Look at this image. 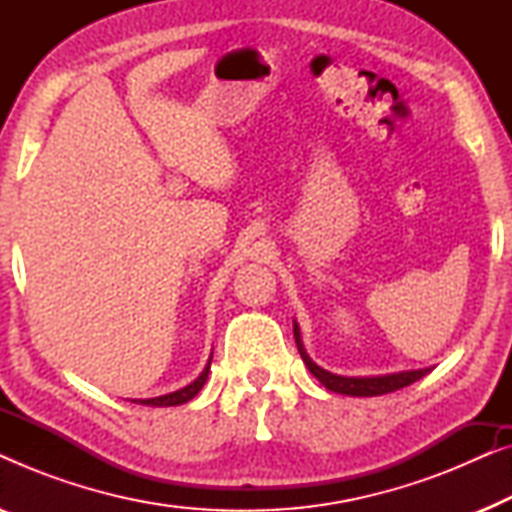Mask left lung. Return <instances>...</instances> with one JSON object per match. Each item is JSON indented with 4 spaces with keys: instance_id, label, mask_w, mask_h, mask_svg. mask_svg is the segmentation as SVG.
<instances>
[{
    "instance_id": "obj_1",
    "label": "left lung",
    "mask_w": 512,
    "mask_h": 512,
    "mask_svg": "<svg viewBox=\"0 0 512 512\" xmlns=\"http://www.w3.org/2000/svg\"><path fill=\"white\" fill-rule=\"evenodd\" d=\"M293 338H296L298 352L303 356L305 366L310 368V373L317 377V380L324 384L328 391H335V394H347V396H382L391 394V391L408 387V384L422 380L426 373H431V368L422 370H405V373H394V375H380V377H342L333 375L328 370L319 368L307 352L303 349V342H300V331L298 324H293Z\"/></svg>"
}]
</instances>
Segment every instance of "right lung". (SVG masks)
<instances>
[{
    "label": "right lung",
    "instance_id": "obj_1",
    "mask_svg": "<svg viewBox=\"0 0 512 512\" xmlns=\"http://www.w3.org/2000/svg\"><path fill=\"white\" fill-rule=\"evenodd\" d=\"M209 363H212V359H209ZM209 363H207V368L202 370V373H200L198 380L188 384V387L179 389V391H172V394H167V396H158V398H144V401H132V403L153 405V408H170V405H181V403H188V401H191V398H193L195 394H198V391L202 389V384L207 382Z\"/></svg>",
    "mask_w": 512,
    "mask_h": 512
}]
</instances>
